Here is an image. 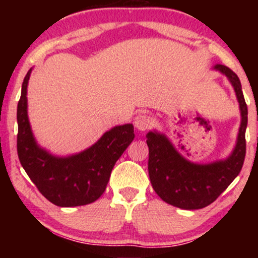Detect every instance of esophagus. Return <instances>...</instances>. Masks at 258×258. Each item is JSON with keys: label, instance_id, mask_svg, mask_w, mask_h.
Wrapping results in <instances>:
<instances>
[{"label": "esophagus", "instance_id": "34e87169", "mask_svg": "<svg viewBox=\"0 0 258 258\" xmlns=\"http://www.w3.org/2000/svg\"><path fill=\"white\" fill-rule=\"evenodd\" d=\"M135 126L138 131H147L148 128H150V126L153 125L152 117L148 116L146 114H139L136 116L135 119Z\"/></svg>", "mask_w": 258, "mask_h": 258}]
</instances>
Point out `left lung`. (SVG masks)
I'll list each match as a JSON object with an SVG mask.
<instances>
[{
	"label": "left lung",
	"mask_w": 258,
	"mask_h": 258,
	"mask_svg": "<svg viewBox=\"0 0 258 258\" xmlns=\"http://www.w3.org/2000/svg\"><path fill=\"white\" fill-rule=\"evenodd\" d=\"M212 69L223 74L230 82L240 109V127L232 153L224 159L198 164L185 159L165 133L153 130L146 136L149 147L148 171L153 189L165 203L183 210L203 209L214 203L240 173L246 153L247 106L240 80L226 65L216 64Z\"/></svg>",
	"instance_id": "left-lung-1"
}]
</instances>
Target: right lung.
Segmentation results:
<instances>
[{
  "mask_svg": "<svg viewBox=\"0 0 258 258\" xmlns=\"http://www.w3.org/2000/svg\"><path fill=\"white\" fill-rule=\"evenodd\" d=\"M32 68L22 85L17 109V149L20 164L40 193L60 207L93 203L104 193L115 162L135 138L132 123L115 126L94 144L68 156L53 155L36 142L28 116V84Z\"/></svg>",
  "mask_w": 258,
  "mask_h": 258,
  "instance_id": "right-lung-1",
  "label": "right lung"
}]
</instances>
